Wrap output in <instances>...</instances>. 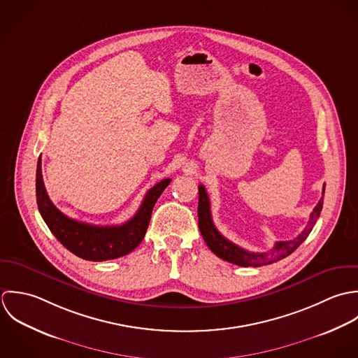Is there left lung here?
Wrapping results in <instances>:
<instances>
[{"label":"left lung","mask_w":358,"mask_h":358,"mask_svg":"<svg viewBox=\"0 0 358 358\" xmlns=\"http://www.w3.org/2000/svg\"><path fill=\"white\" fill-rule=\"evenodd\" d=\"M324 194H325V184L322 187V196H321L320 202L317 203V206L314 208L313 213L310 215L306 228L294 239L277 242L275 246L270 252L253 253V252H248V250L236 246L235 243H232L231 241H228L218 232V229L215 228V222H213V218H212L209 195H208L205 187L201 184L199 185V205H198L199 229H201V234H202L206 245L210 248V250L215 253V256H218L220 259H222L228 263L242 266V267H260V266L271 264L274 262H278L286 256H289L290 253H293L308 236V234L311 232L314 224L317 222V218L320 217V213L322 210Z\"/></svg>","instance_id":"1"}]
</instances>
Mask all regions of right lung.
I'll return each instance as SVG.
<instances>
[{"label": "right lung", "instance_id": "1", "mask_svg": "<svg viewBox=\"0 0 358 358\" xmlns=\"http://www.w3.org/2000/svg\"><path fill=\"white\" fill-rule=\"evenodd\" d=\"M170 181V178H164L152 187L146 192L138 212L127 222L99 227L69 218L57 209L44 187L40 156L36 174L37 206L51 232L73 255L90 262H105L126 256L141 243L153 206Z\"/></svg>", "mask_w": 358, "mask_h": 358}]
</instances>
